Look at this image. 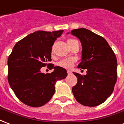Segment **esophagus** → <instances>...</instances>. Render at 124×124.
Listing matches in <instances>:
<instances>
[{
    "label": "esophagus",
    "instance_id": "obj_1",
    "mask_svg": "<svg viewBox=\"0 0 124 124\" xmlns=\"http://www.w3.org/2000/svg\"><path fill=\"white\" fill-rule=\"evenodd\" d=\"M67 74H68V75L71 74V71L70 70H67Z\"/></svg>",
    "mask_w": 124,
    "mask_h": 124
}]
</instances>
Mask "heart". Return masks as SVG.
Instances as JSON below:
<instances>
[{"instance_id":"1","label":"heart","mask_w":124,"mask_h":124,"mask_svg":"<svg viewBox=\"0 0 124 124\" xmlns=\"http://www.w3.org/2000/svg\"><path fill=\"white\" fill-rule=\"evenodd\" d=\"M72 41H74L73 39H69L67 41V43H69L70 42H71ZM75 59L73 58H69V59H65L63 60L60 61L57 63L58 66L63 67L65 69H70L73 66L74 64Z\"/></svg>"}]
</instances>
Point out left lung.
Instances as JSON below:
<instances>
[{
    "label": "left lung",
    "mask_w": 124,
    "mask_h": 124,
    "mask_svg": "<svg viewBox=\"0 0 124 124\" xmlns=\"http://www.w3.org/2000/svg\"><path fill=\"white\" fill-rule=\"evenodd\" d=\"M82 45V59L78 67L87 69V74H73L78 83L72 88L75 100L85 106L95 107L103 103L116 83L117 59L105 39L84 28L72 30Z\"/></svg>",
    "instance_id": "8db88e82"
}]
</instances>
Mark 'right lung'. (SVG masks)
I'll use <instances>...</instances> for the list:
<instances>
[{
	"label": "right lung",
	"instance_id": "obj_1",
	"mask_svg": "<svg viewBox=\"0 0 124 124\" xmlns=\"http://www.w3.org/2000/svg\"><path fill=\"white\" fill-rule=\"evenodd\" d=\"M63 31L31 33L13 47L8 58V81L16 96L31 107H41L48 102L55 92V84L67 76L66 69L48 63L51 61L52 46ZM50 65L54 71L41 73L40 68Z\"/></svg>",
	"mask_w": 124,
	"mask_h": 124
}]
</instances>
